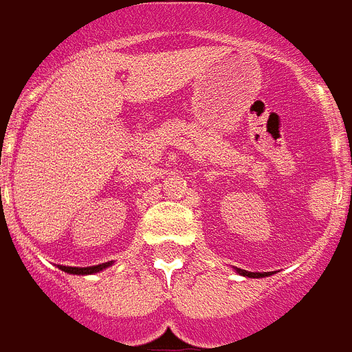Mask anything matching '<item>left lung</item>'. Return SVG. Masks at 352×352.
Segmentation results:
<instances>
[{"label":"left lung","mask_w":352,"mask_h":352,"mask_svg":"<svg viewBox=\"0 0 352 352\" xmlns=\"http://www.w3.org/2000/svg\"><path fill=\"white\" fill-rule=\"evenodd\" d=\"M238 274H241V276L245 278H265L269 276V272H249V271H243V269H234Z\"/></svg>","instance_id":"left-lung-1"}]
</instances>
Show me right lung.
Listing matches in <instances>:
<instances>
[{"mask_svg": "<svg viewBox=\"0 0 352 352\" xmlns=\"http://www.w3.org/2000/svg\"><path fill=\"white\" fill-rule=\"evenodd\" d=\"M112 261H107V263H100V265H92V267H67V265H58L61 271L69 272V274H96V272L103 271L107 267H111Z\"/></svg>", "mask_w": 352, "mask_h": 352, "instance_id": "obj_1", "label": "right lung"}]
</instances>
